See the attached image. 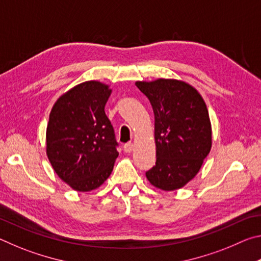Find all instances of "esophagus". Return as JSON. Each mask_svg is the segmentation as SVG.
<instances>
[{"label":"esophagus","instance_id":"1","mask_svg":"<svg viewBox=\"0 0 261 261\" xmlns=\"http://www.w3.org/2000/svg\"><path fill=\"white\" fill-rule=\"evenodd\" d=\"M123 149H124V152L125 153H130V152H132V149H134V144L131 143H126V144H124V146H123Z\"/></svg>","mask_w":261,"mask_h":261}]
</instances>
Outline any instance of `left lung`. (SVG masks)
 <instances>
[{
    "instance_id": "8db88e82",
    "label": "left lung",
    "mask_w": 261,
    "mask_h": 261,
    "mask_svg": "<svg viewBox=\"0 0 261 261\" xmlns=\"http://www.w3.org/2000/svg\"><path fill=\"white\" fill-rule=\"evenodd\" d=\"M154 113L156 162L146 171L149 183L165 191L184 187L199 171L212 146L208 110L201 95L175 79L137 82Z\"/></svg>"
}]
</instances>
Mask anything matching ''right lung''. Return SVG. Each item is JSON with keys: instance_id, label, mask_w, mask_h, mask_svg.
<instances>
[{"instance_id": "right-lung-1", "label": "right lung", "mask_w": 261, "mask_h": 261, "mask_svg": "<svg viewBox=\"0 0 261 261\" xmlns=\"http://www.w3.org/2000/svg\"><path fill=\"white\" fill-rule=\"evenodd\" d=\"M112 90L100 82L74 86L56 101L47 125V155L59 177L77 191L99 188L118 156L105 113Z\"/></svg>"}]
</instances>
